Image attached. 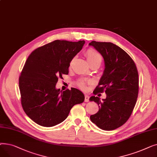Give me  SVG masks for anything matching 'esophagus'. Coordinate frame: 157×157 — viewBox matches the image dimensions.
<instances>
[{
	"mask_svg": "<svg viewBox=\"0 0 157 157\" xmlns=\"http://www.w3.org/2000/svg\"><path fill=\"white\" fill-rule=\"evenodd\" d=\"M89 98H90L89 96H88V95H86L85 96V102H88L89 101Z\"/></svg>",
	"mask_w": 157,
	"mask_h": 157,
	"instance_id": "esophagus-1",
	"label": "esophagus"
}]
</instances>
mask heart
Here are the masks:
<instances>
[{
    "label": "heart",
    "mask_w": 157,
    "mask_h": 157,
    "mask_svg": "<svg viewBox=\"0 0 157 157\" xmlns=\"http://www.w3.org/2000/svg\"><path fill=\"white\" fill-rule=\"evenodd\" d=\"M85 55L86 56L87 60L90 64H92V63H95V62L101 63V62L102 61V57L101 55L99 53H98L97 51H95L94 49H87L86 53H85ZM72 60H72L71 62H70V65H71ZM90 81H88V83H90ZM78 86L82 90H86L87 88L86 82L84 80H80L79 81H78Z\"/></svg>",
    "instance_id": "obj_1"
}]
</instances>
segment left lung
<instances>
[{
	"instance_id": "obj_1",
	"label": "left lung",
	"mask_w": 157,
	"mask_h": 157,
	"mask_svg": "<svg viewBox=\"0 0 157 157\" xmlns=\"http://www.w3.org/2000/svg\"><path fill=\"white\" fill-rule=\"evenodd\" d=\"M104 58L105 68L94 94L105 91L106 98L101 101L92 96L90 101L97 103L98 111L90 120L100 128L113 130L128 120L136 104L139 92V75L132 58L119 46L112 43H89Z\"/></svg>"
}]
</instances>
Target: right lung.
<instances>
[{
  "label": "right lung",
  "instance_id": "obj_1",
  "mask_svg": "<svg viewBox=\"0 0 157 157\" xmlns=\"http://www.w3.org/2000/svg\"><path fill=\"white\" fill-rule=\"evenodd\" d=\"M85 40H55L39 47L29 56L19 78L22 108L37 124L46 127L64 121L72 107L85 101L80 90L56 88L59 78L68 74L70 62Z\"/></svg>",
  "mask_w": 157,
  "mask_h": 157
}]
</instances>
